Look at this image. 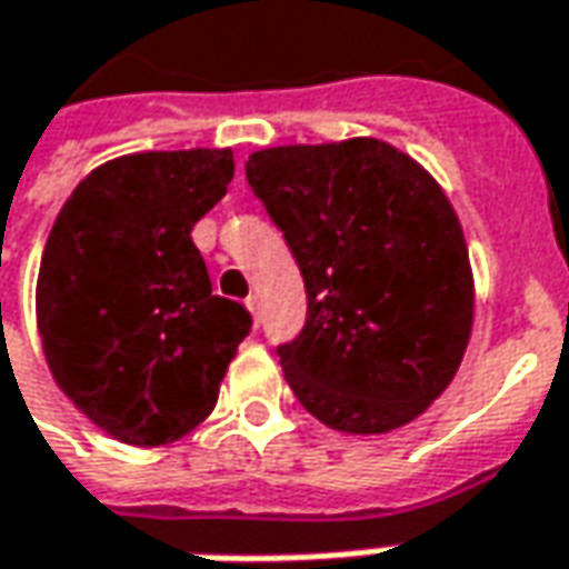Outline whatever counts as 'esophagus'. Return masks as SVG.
<instances>
[{
  "mask_svg": "<svg viewBox=\"0 0 569 569\" xmlns=\"http://www.w3.org/2000/svg\"><path fill=\"white\" fill-rule=\"evenodd\" d=\"M247 310L253 312V322H262V303H259V297L257 293H250V297H247Z\"/></svg>",
  "mask_w": 569,
  "mask_h": 569,
  "instance_id": "esophagus-1",
  "label": "esophagus"
}]
</instances>
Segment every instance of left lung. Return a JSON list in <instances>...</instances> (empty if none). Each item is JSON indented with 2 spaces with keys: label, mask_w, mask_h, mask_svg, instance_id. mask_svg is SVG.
Wrapping results in <instances>:
<instances>
[{
  "label": "left lung",
  "mask_w": 569,
  "mask_h": 569,
  "mask_svg": "<svg viewBox=\"0 0 569 569\" xmlns=\"http://www.w3.org/2000/svg\"><path fill=\"white\" fill-rule=\"evenodd\" d=\"M247 184L307 288L303 329L278 345L297 400L353 436L417 419L472 329L470 253L445 190L372 137L259 150Z\"/></svg>",
  "instance_id": "8db88e82"
}]
</instances>
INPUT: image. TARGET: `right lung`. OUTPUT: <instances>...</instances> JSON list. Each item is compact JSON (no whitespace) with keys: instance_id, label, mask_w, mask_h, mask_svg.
<instances>
[{"instance_id":"obj_1","label":"right lung","mask_w":569,"mask_h":569,"mask_svg":"<svg viewBox=\"0 0 569 569\" xmlns=\"http://www.w3.org/2000/svg\"><path fill=\"white\" fill-rule=\"evenodd\" d=\"M234 178L231 150L137 152L99 166L46 240L37 326L56 382L118 441L156 448L203 422L250 335L212 293L193 224Z\"/></svg>"}]
</instances>
